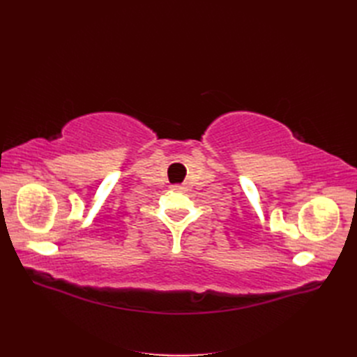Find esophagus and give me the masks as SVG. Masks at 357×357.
Wrapping results in <instances>:
<instances>
[{
	"label": "esophagus",
	"mask_w": 357,
	"mask_h": 357,
	"mask_svg": "<svg viewBox=\"0 0 357 357\" xmlns=\"http://www.w3.org/2000/svg\"><path fill=\"white\" fill-rule=\"evenodd\" d=\"M171 189H172V190H178V192H185V190H186V188L181 186V185H172Z\"/></svg>",
	"instance_id": "esophagus-1"
}]
</instances>
